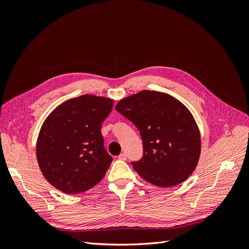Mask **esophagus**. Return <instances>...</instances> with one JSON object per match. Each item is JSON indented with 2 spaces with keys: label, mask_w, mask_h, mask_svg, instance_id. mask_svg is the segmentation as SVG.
<instances>
[{
  "label": "esophagus",
  "mask_w": 249,
  "mask_h": 249,
  "mask_svg": "<svg viewBox=\"0 0 249 249\" xmlns=\"http://www.w3.org/2000/svg\"><path fill=\"white\" fill-rule=\"evenodd\" d=\"M118 159L122 160V161H125V160H126V154H124V153L120 154V155L118 156Z\"/></svg>",
  "instance_id": "34e87169"
}]
</instances>
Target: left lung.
I'll use <instances>...</instances> for the list:
<instances>
[{"instance_id": "8db88e82", "label": "left lung", "mask_w": 249, "mask_h": 249, "mask_svg": "<svg viewBox=\"0 0 249 249\" xmlns=\"http://www.w3.org/2000/svg\"><path fill=\"white\" fill-rule=\"evenodd\" d=\"M115 109L140 131L143 156L131 164L143 179L168 188L192 175L200 155V134L182 103L166 93L142 90L119 101Z\"/></svg>"}]
</instances>
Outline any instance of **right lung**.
<instances>
[{
  "instance_id": "1",
  "label": "right lung",
  "mask_w": 249,
  "mask_h": 249,
  "mask_svg": "<svg viewBox=\"0 0 249 249\" xmlns=\"http://www.w3.org/2000/svg\"><path fill=\"white\" fill-rule=\"evenodd\" d=\"M113 103L84 94L62 103L44 120L36 157L43 177L58 190L85 192L106 175L112 157L104 147L101 127Z\"/></svg>"
}]
</instances>
